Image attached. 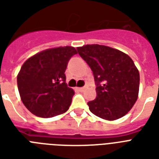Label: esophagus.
Here are the masks:
<instances>
[{
	"mask_svg": "<svg viewBox=\"0 0 159 159\" xmlns=\"http://www.w3.org/2000/svg\"><path fill=\"white\" fill-rule=\"evenodd\" d=\"M85 89V87H77V91H79V92H83Z\"/></svg>",
	"mask_w": 159,
	"mask_h": 159,
	"instance_id": "1",
	"label": "esophagus"
}]
</instances>
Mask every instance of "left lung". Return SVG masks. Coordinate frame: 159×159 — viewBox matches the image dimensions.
I'll list each match as a JSON object with an SVG mask.
<instances>
[{
    "mask_svg": "<svg viewBox=\"0 0 159 159\" xmlns=\"http://www.w3.org/2000/svg\"><path fill=\"white\" fill-rule=\"evenodd\" d=\"M77 49L92 70L97 86V98L87 103L91 112L106 120L125 116L139 90V72L132 58L106 45L87 44Z\"/></svg>",
    "mask_w": 159,
    "mask_h": 159,
    "instance_id": "1",
    "label": "left lung"
}]
</instances>
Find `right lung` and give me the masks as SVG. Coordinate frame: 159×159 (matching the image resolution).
<instances>
[{
  "mask_svg": "<svg viewBox=\"0 0 159 159\" xmlns=\"http://www.w3.org/2000/svg\"><path fill=\"white\" fill-rule=\"evenodd\" d=\"M74 47L48 48L29 57L18 75L20 99L31 113L49 118L68 110L74 91L67 87L65 71Z\"/></svg>",
  "mask_w": 159,
  "mask_h": 159,
  "instance_id": "right-lung-1",
  "label": "right lung"
}]
</instances>
